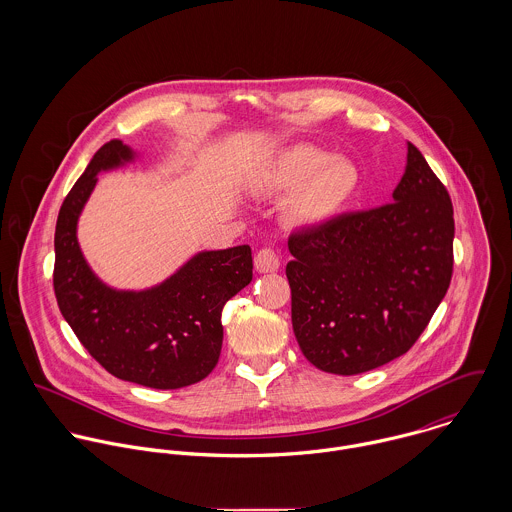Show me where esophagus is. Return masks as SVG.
<instances>
[{
    "mask_svg": "<svg viewBox=\"0 0 512 512\" xmlns=\"http://www.w3.org/2000/svg\"><path fill=\"white\" fill-rule=\"evenodd\" d=\"M254 268L260 274H272L280 268V258L272 248H262L254 258Z\"/></svg>",
    "mask_w": 512,
    "mask_h": 512,
    "instance_id": "obj_1",
    "label": "esophagus"
}]
</instances>
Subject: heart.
Wrapping results in <instances>:
<instances>
[{
    "instance_id": "heart-1",
    "label": "heart",
    "mask_w": 512,
    "mask_h": 512,
    "mask_svg": "<svg viewBox=\"0 0 512 512\" xmlns=\"http://www.w3.org/2000/svg\"><path fill=\"white\" fill-rule=\"evenodd\" d=\"M256 185L266 195L288 197V217L317 226L343 213L359 193L361 173L345 157L307 144L280 149L258 171Z\"/></svg>"
}]
</instances>
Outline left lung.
Returning <instances> with one entry per match:
<instances>
[{"instance_id":"left-lung-1","label":"left lung","mask_w":512,"mask_h":512,"mask_svg":"<svg viewBox=\"0 0 512 512\" xmlns=\"http://www.w3.org/2000/svg\"><path fill=\"white\" fill-rule=\"evenodd\" d=\"M392 203L292 234V325L301 353L331 374L404 355L428 327L453 270V207L418 147Z\"/></svg>"}]
</instances>
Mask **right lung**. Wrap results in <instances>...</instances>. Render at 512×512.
<instances>
[{"instance_id": "right-lung-1", "label": "right lung", "mask_w": 512, "mask_h": 512, "mask_svg": "<svg viewBox=\"0 0 512 512\" xmlns=\"http://www.w3.org/2000/svg\"><path fill=\"white\" fill-rule=\"evenodd\" d=\"M138 151L100 147L67 195L55 230V295L82 347L120 380L175 390L209 376L222 349L220 311L252 282L248 244L201 250L163 282L118 290L102 282L78 244V219L98 173L134 163Z\"/></svg>"}]
</instances>
